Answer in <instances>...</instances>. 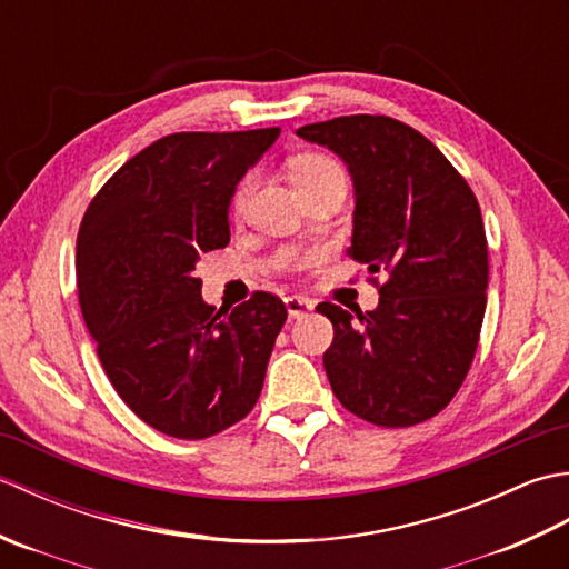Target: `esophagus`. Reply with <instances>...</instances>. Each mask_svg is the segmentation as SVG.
<instances>
[{"label":"esophagus","mask_w":569,"mask_h":569,"mask_svg":"<svg viewBox=\"0 0 569 569\" xmlns=\"http://www.w3.org/2000/svg\"><path fill=\"white\" fill-rule=\"evenodd\" d=\"M283 303H286V310H288V318H293V320L308 316V312L316 308V303H312L310 298H303V296H288Z\"/></svg>","instance_id":"34e87169"}]
</instances>
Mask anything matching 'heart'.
<instances>
[{"label": "heart", "mask_w": 569, "mask_h": 569, "mask_svg": "<svg viewBox=\"0 0 569 569\" xmlns=\"http://www.w3.org/2000/svg\"><path fill=\"white\" fill-rule=\"evenodd\" d=\"M335 171H342L340 166H337L332 159L322 153H306V156H298V159L291 161V173H293V183H306V180L312 178H320L325 173H335ZM253 186H257V176L249 173L244 180H241L237 192H234V200H232V208L237 214H241L247 210L249 198L253 192Z\"/></svg>", "instance_id": "heart-1"}]
</instances>
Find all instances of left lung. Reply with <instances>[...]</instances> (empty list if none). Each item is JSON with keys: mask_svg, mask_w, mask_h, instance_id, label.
Here are the masks:
<instances>
[{"mask_svg": "<svg viewBox=\"0 0 569 569\" xmlns=\"http://www.w3.org/2000/svg\"><path fill=\"white\" fill-rule=\"evenodd\" d=\"M296 134L347 163V253L389 276L373 310L318 306L335 328L322 355L335 396L383 428L438 416L467 377L487 310L489 251L475 192L432 141L391 117H337Z\"/></svg>", "mask_w": 569, "mask_h": 569, "instance_id": "1", "label": "left lung"}]
</instances>
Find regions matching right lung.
<instances>
[{"label":"right lung","instance_id":"obj_1","mask_svg":"<svg viewBox=\"0 0 569 569\" xmlns=\"http://www.w3.org/2000/svg\"><path fill=\"white\" fill-rule=\"evenodd\" d=\"M281 129L180 131L139 151L92 198L78 232L82 318L114 391L163 435L204 440L259 401L286 306L257 291L214 310L202 253L229 244L239 180Z\"/></svg>","mask_w":569,"mask_h":569}]
</instances>
